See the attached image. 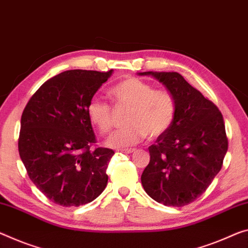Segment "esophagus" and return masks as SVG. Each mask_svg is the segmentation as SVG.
<instances>
[{
	"instance_id": "1",
	"label": "esophagus",
	"mask_w": 248,
	"mask_h": 248,
	"mask_svg": "<svg viewBox=\"0 0 248 248\" xmlns=\"http://www.w3.org/2000/svg\"><path fill=\"white\" fill-rule=\"evenodd\" d=\"M120 152L124 154H131L133 152H135V148H124V150H121Z\"/></svg>"
}]
</instances>
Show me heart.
<instances>
[{"mask_svg": "<svg viewBox=\"0 0 248 248\" xmlns=\"http://www.w3.org/2000/svg\"><path fill=\"white\" fill-rule=\"evenodd\" d=\"M109 94L116 105L128 108L124 117L126 124L114 132L106 140L111 147H128L146 136L156 139L169 131L176 116V102L165 90H154L150 83L137 78H127L114 85ZM91 123L103 134L111 131V106L98 98H92L86 108Z\"/></svg>", "mask_w": 248, "mask_h": 248, "instance_id": "obj_1", "label": "heart"}]
</instances>
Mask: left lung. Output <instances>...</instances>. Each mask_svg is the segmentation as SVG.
I'll return each instance as SVG.
<instances>
[{
    "mask_svg": "<svg viewBox=\"0 0 248 248\" xmlns=\"http://www.w3.org/2000/svg\"><path fill=\"white\" fill-rule=\"evenodd\" d=\"M139 75L163 83L176 102L173 125L148 147L151 159L142 185L158 203L184 206L201 196L222 169L228 148L223 115L177 72Z\"/></svg>",
    "mask_w": 248,
    "mask_h": 248,
    "instance_id": "8db88e82",
    "label": "left lung"
}]
</instances>
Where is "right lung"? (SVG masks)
<instances>
[{"label": "right lung", "instance_id": "add662e5", "mask_svg": "<svg viewBox=\"0 0 248 248\" xmlns=\"http://www.w3.org/2000/svg\"><path fill=\"white\" fill-rule=\"evenodd\" d=\"M108 72L71 70L47 79L21 117L18 153L29 177L49 201L71 207L94 201L108 185L111 148L96 143L86 108Z\"/></svg>", "mask_w": 248, "mask_h": 248}]
</instances>
